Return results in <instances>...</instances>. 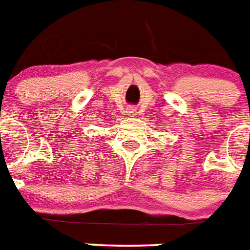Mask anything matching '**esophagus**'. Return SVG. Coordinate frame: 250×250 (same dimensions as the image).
<instances>
[{
    "instance_id": "1",
    "label": "esophagus",
    "mask_w": 250,
    "mask_h": 250,
    "mask_svg": "<svg viewBox=\"0 0 250 250\" xmlns=\"http://www.w3.org/2000/svg\"><path fill=\"white\" fill-rule=\"evenodd\" d=\"M127 115H129V116H135L136 109H134V107H129V110H127Z\"/></svg>"
}]
</instances>
